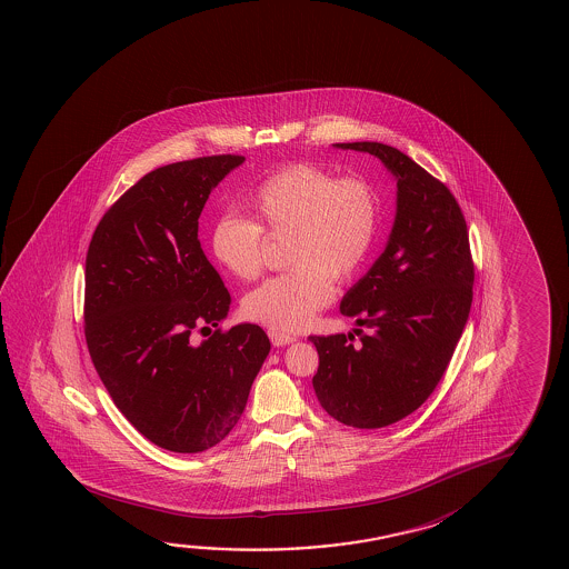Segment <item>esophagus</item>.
Returning <instances> with one entry per match:
<instances>
[{"label": "esophagus", "mask_w": 569, "mask_h": 569, "mask_svg": "<svg viewBox=\"0 0 569 569\" xmlns=\"http://www.w3.org/2000/svg\"><path fill=\"white\" fill-rule=\"evenodd\" d=\"M268 336H270L273 347H283V345L293 343L298 339V337L289 336V333H283V331H278V329H270Z\"/></svg>", "instance_id": "1"}]
</instances>
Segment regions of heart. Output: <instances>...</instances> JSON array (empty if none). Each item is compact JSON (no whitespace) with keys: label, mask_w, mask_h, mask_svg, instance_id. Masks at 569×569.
<instances>
[{"label":"heart","mask_w":569,"mask_h":569,"mask_svg":"<svg viewBox=\"0 0 569 569\" xmlns=\"http://www.w3.org/2000/svg\"><path fill=\"white\" fill-rule=\"evenodd\" d=\"M253 220L226 214L210 232V252L238 280L263 268L266 236L288 238L291 270L263 281L242 301L243 316L296 331L333 296V281L363 266L379 228V194L363 177L336 178L323 168L291 164L276 170L248 198Z\"/></svg>","instance_id":"heart-1"}]
</instances>
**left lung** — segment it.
Here are the masks:
<instances>
[{
  "label": "left lung",
  "mask_w": 569,
  "mask_h": 569,
  "mask_svg": "<svg viewBox=\"0 0 569 569\" xmlns=\"http://www.w3.org/2000/svg\"><path fill=\"white\" fill-rule=\"evenodd\" d=\"M333 147L381 160L397 180V210L381 256L339 306L361 343L353 333L309 337L319 353L313 389L339 422L382 429L419 409L447 371L470 313L475 266L465 216L442 182L382 142Z\"/></svg>",
  "instance_id": "1"
}]
</instances>
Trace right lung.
<instances>
[{"label": "right lung", "mask_w": 569, "mask_h": 569, "mask_svg": "<svg viewBox=\"0 0 569 569\" xmlns=\"http://www.w3.org/2000/svg\"><path fill=\"white\" fill-rule=\"evenodd\" d=\"M243 157L220 154L157 168L97 226L84 261V337L94 369L142 437L196 455L242 417L270 353L260 326H220L230 293L198 240L210 192Z\"/></svg>", "instance_id": "obj_1"}]
</instances>
